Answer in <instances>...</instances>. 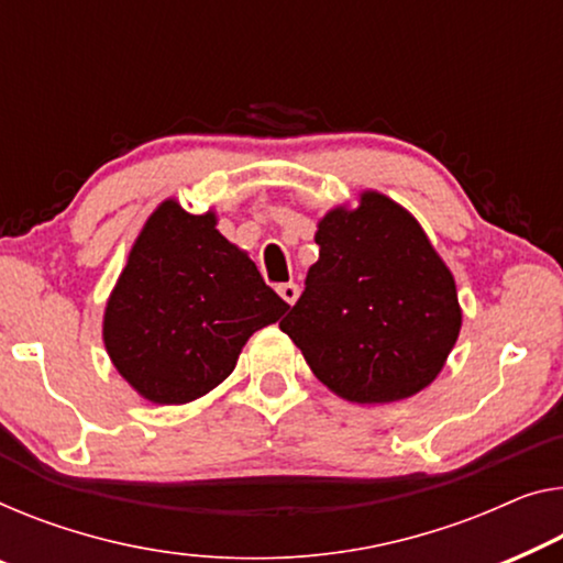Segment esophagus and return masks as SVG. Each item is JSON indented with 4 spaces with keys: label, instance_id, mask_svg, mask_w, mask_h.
Masks as SVG:
<instances>
[{
    "label": "esophagus",
    "instance_id": "34e87169",
    "mask_svg": "<svg viewBox=\"0 0 563 563\" xmlns=\"http://www.w3.org/2000/svg\"><path fill=\"white\" fill-rule=\"evenodd\" d=\"M278 292H280V298L285 300V303L292 306L300 296V288L296 283H283V285H278Z\"/></svg>",
    "mask_w": 563,
    "mask_h": 563
}]
</instances>
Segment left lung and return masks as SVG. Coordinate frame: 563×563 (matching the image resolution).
Listing matches in <instances>:
<instances>
[{"instance_id": "8db88e82", "label": "left lung", "mask_w": 563, "mask_h": 563, "mask_svg": "<svg viewBox=\"0 0 563 563\" xmlns=\"http://www.w3.org/2000/svg\"><path fill=\"white\" fill-rule=\"evenodd\" d=\"M318 263L280 331L318 379L356 405L422 391L455 346V280L405 207L364 191L318 222Z\"/></svg>"}]
</instances>
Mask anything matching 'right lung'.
<instances>
[{
  "instance_id": "right-lung-1",
  "label": "right lung",
  "mask_w": 563,
  "mask_h": 563,
  "mask_svg": "<svg viewBox=\"0 0 563 563\" xmlns=\"http://www.w3.org/2000/svg\"><path fill=\"white\" fill-rule=\"evenodd\" d=\"M214 224V212L162 201L108 298V356L154 405L205 397L232 374L250 335L290 308Z\"/></svg>"
}]
</instances>
